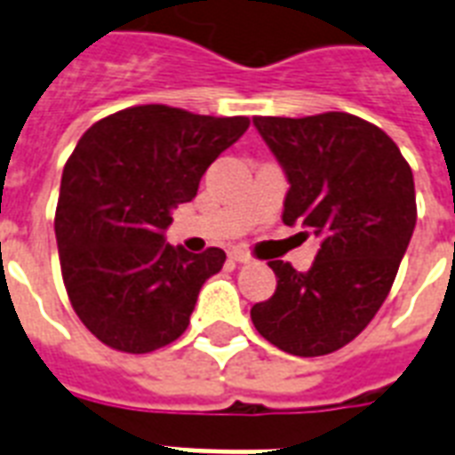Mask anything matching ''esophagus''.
<instances>
[{
    "label": "esophagus",
    "mask_w": 455,
    "mask_h": 455,
    "mask_svg": "<svg viewBox=\"0 0 455 455\" xmlns=\"http://www.w3.org/2000/svg\"><path fill=\"white\" fill-rule=\"evenodd\" d=\"M228 257H231L235 264H250V262H252V257H250L245 250H231V252H228Z\"/></svg>",
    "instance_id": "1"
}]
</instances>
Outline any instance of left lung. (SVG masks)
<instances>
[{"label": "left lung", "instance_id": "1", "mask_svg": "<svg viewBox=\"0 0 455 455\" xmlns=\"http://www.w3.org/2000/svg\"><path fill=\"white\" fill-rule=\"evenodd\" d=\"M252 124L291 184L283 224L307 228L318 252L309 271L269 262L276 292L250 316L278 349L323 356L371 323L395 283L416 228L413 172L380 127L349 113Z\"/></svg>", "mask_w": 455, "mask_h": 455}]
</instances>
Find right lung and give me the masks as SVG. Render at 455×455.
<instances>
[{
  "label": "right lung",
  "mask_w": 455,
  "mask_h": 455,
  "mask_svg": "<svg viewBox=\"0 0 455 455\" xmlns=\"http://www.w3.org/2000/svg\"><path fill=\"white\" fill-rule=\"evenodd\" d=\"M250 127L248 117L137 106L99 120L63 167L56 207L60 271L73 309L103 345L146 354L188 328L198 292L227 255L172 248V210Z\"/></svg>",
  "instance_id": "1"
}]
</instances>
